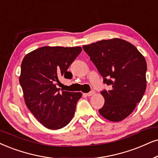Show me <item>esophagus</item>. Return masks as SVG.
Instances as JSON below:
<instances>
[{"mask_svg": "<svg viewBox=\"0 0 158 158\" xmlns=\"http://www.w3.org/2000/svg\"><path fill=\"white\" fill-rule=\"evenodd\" d=\"M94 94H95V91L92 90V91H90V92H89V93H86L85 95H86V96L89 97V96H92V95H93Z\"/></svg>", "mask_w": 158, "mask_h": 158, "instance_id": "34e87169", "label": "esophagus"}]
</instances>
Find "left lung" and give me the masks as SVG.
<instances>
[{
	"label": "left lung",
	"instance_id": "8db88e82",
	"mask_svg": "<svg viewBox=\"0 0 158 158\" xmlns=\"http://www.w3.org/2000/svg\"><path fill=\"white\" fill-rule=\"evenodd\" d=\"M103 77L111 86L101 94L104 98L100 114L111 122L123 120L140 102L147 87V62L137 48L128 41L114 38L83 46Z\"/></svg>",
	"mask_w": 158,
	"mask_h": 158
}]
</instances>
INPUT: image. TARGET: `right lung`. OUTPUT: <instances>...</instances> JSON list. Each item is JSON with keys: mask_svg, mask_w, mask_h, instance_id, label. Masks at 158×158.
Masks as SVG:
<instances>
[{"mask_svg": "<svg viewBox=\"0 0 158 158\" xmlns=\"http://www.w3.org/2000/svg\"><path fill=\"white\" fill-rule=\"evenodd\" d=\"M82 50L80 47L46 46L25 56L19 83L25 104L45 127L57 130L66 126L74 115L81 93L60 92L56 84L66 77L70 65Z\"/></svg>", "mask_w": 158, "mask_h": 158, "instance_id": "add662e5", "label": "right lung"}]
</instances>
